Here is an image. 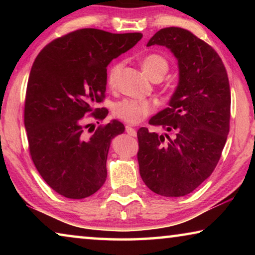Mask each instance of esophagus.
<instances>
[{
  "label": "esophagus",
  "instance_id": "34e87169",
  "mask_svg": "<svg viewBox=\"0 0 255 255\" xmlns=\"http://www.w3.org/2000/svg\"><path fill=\"white\" fill-rule=\"evenodd\" d=\"M126 131H127V133L129 136H132V137H135L136 135H137V132H136V129L135 128H132L131 126H126Z\"/></svg>",
  "mask_w": 255,
  "mask_h": 255
}]
</instances>
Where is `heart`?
<instances>
[{"mask_svg": "<svg viewBox=\"0 0 255 255\" xmlns=\"http://www.w3.org/2000/svg\"><path fill=\"white\" fill-rule=\"evenodd\" d=\"M141 66L150 79L155 77H163L169 71V62L165 57L159 54H149L146 55L141 60ZM124 67V62L112 63L108 68L107 72V82L110 86H114L118 80ZM154 111V107L148 101L141 100H131V99H124L122 101L116 102L112 107V112L116 117L124 120L128 124H138L145 119Z\"/></svg>", "mask_w": 255, "mask_h": 255, "instance_id": "heart-1", "label": "heart"}]
</instances>
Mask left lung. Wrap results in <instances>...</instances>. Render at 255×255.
I'll return each instance as SVG.
<instances>
[{
  "label": "left lung",
  "instance_id": "1",
  "mask_svg": "<svg viewBox=\"0 0 255 255\" xmlns=\"http://www.w3.org/2000/svg\"><path fill=\"white\" fill-rule=\"evenodd\" d=\"M153 45L174 54L179 84L169 107L149 120L171 137L138 129L139 173L157 195L182 197L210 176L221 158L230 131V82L216 50L187 29H161L147 47Z\"/></svg>",
  "mask_w": 255,
  "mask_h": 255
}]
</instances>
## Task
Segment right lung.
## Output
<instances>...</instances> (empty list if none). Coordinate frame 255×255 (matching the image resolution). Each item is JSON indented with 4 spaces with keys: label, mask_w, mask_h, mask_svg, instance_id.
Wrapping results in <instances>:
<instances>
[{
    "label": "right lung",
    "mask_w": 255,
    "mask_h": 255,
    "mask_svg": "<svg viewBox=\"0 0 255 255\" xmlns=\"http://www.w3.org/2000/svg\"><path fill=\"white\" fill-rule=\"evenodd\" d=\"M141 37L80 29L49 42L34 59L24 102L29 152L41 178L59 195L83 199L105 183L110 141L125 127L112 120L89 137L84 116L107 117L106 108L96 105L106 98L108 64Z\"/></svg>",
    "instance_id": "right-lung-1"
}]
</instances>
